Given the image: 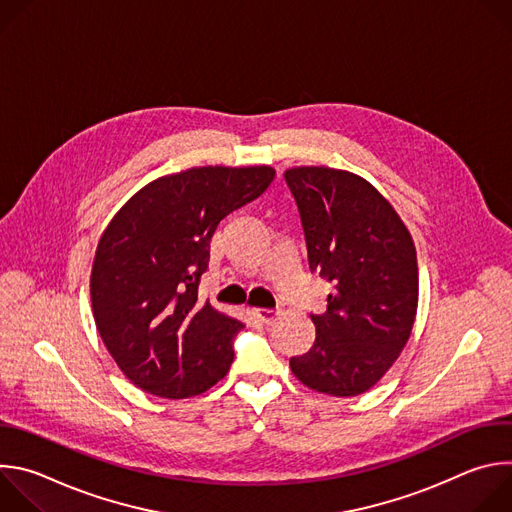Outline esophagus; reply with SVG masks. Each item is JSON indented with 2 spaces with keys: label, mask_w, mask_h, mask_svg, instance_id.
<instances>
[{
  "label": "esophagus",
  "mask_w": 512,
  "mask_h": 512,
  "mask_svg": "<svg viewBox=\"0 0 512 512\" xmlns=\"http://www.w3.org/2000/svg\"><path fill=\"white\" fill-rule=\"evenodd\" d=\"M253 314H255V318H257L261 324H265V326L273 324V320L277 318V312H273V310H253Z\"/></svg>",
  "instance_id": "obj_1"
}]
</instances>
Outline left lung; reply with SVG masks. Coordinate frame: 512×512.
<instances>
[{
    "label": "left lung",
    "mask_w": 512,
    "mask_h": 512,
    "mask_svg": "<svg viewBox=\"0 0 512 512\" xmlns=\"http://www.w3.org/2000/svg\"><path fill=\"white\" fill-rule=\"evenodd\" d=\"M310 271L330 283L312 314L314 346L289 360L306 387L332 397L369 391L409 340L419 296L413 239L389 200L364 178L326 166L285 170Z\"/></svg>",
    "instance_id": "left-lung-1"
}]
</instances>
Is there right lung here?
I'll use <instances>...</instances> for the list:
<instances>
[{
  "mask_svg": "<svg viewBox=\"0 0 512 512\" xmlns=\"http://www.w3.org/2000/svg\"><path fill=\"white\" fill-rule=\"evenodd\" d=\"M273 178L271 166L190 168L143 186L111 218L91 271L93 316L141 391L186 399L229 373L243 322L200 304L198 283L218 223Z\"/></svg>",
  "mask_w": 512,
  "mask_h": 512,
  "instance_id": "1",
  "label": "right lung"
}]
</instances>
